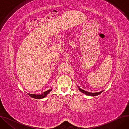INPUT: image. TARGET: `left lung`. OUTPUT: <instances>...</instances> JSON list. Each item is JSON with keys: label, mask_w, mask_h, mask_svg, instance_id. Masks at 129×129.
<instances>
[{"label": "left lung", "mask_w": 129, "mask_h": 129, "mask_svg": "<svg viewBox=\"0 0 129 129\" xmlns=\"http://www.w3.org/2000/svg\"><path fill=\"white\" fill-rule=\"evenodd\" d=\"M78 89H79L80 91L83 92V93H85V94H86V95H87V96H98V95H99V94H100L101 92L103 91H100V92H98L92 93V92H88V91H85L84 90H83L82 89H80L79 87H78Z\"/></svg>", "instance_id": "left-lung-1"}]
</instances>
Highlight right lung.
<instances>
[{
	"label": "right lung",
	"mask_w": 129,
	"mask_h": 129,
	"mask_svg": "<svg viewBox=\"0 0 129 129\" xmlns=\"http://www.w3.org/2000/svg\"><path fill=\"white\" fill-rule=\"evenodd\" d=\"M52 90V89L47 90V91H45L44 92H43L41 94H30V93H28V94L31 97L34 98L35 99H42V98H43L45 97H46L47 96V94H48Z\"/></svg>",
	"instance_id": "obj_1"
}]
</instances>
